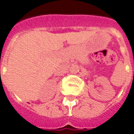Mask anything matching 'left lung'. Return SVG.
<instances>
[{
  "instance_id": "obj_1",
  "label": "left lung",
  "mask_w": 134,
  "mask_h": 134,
  "mask_svg": "<svg viewBox=\"0 0 134 134\" xmlns=\"http://www.w3.org/2000/svg\"><path fill=\"white\" fill-rule=\"evenodd\" d=\"M133 73H134V72H133Z\"/></svg>"
}]
</instances>
